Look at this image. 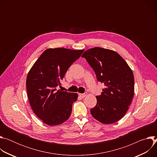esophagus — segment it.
Segmentation results:
<instances>
[{
  "instance_id": "34e87169",
  "label": "esophagus",
  "mask_w": 157,
  "mask_h": 157,
  "mask_svg": "<svg viewBox=\"0 0 157 157\" xmlns=\"http://www.w3.org/2000/svg\"><path fill=\"white\" fill-rule=\"evenodd\" d=\"M86 95H87V94H79V96H80V97H81V98H84V97H86Z\"/></svg>"
}]
</instances>
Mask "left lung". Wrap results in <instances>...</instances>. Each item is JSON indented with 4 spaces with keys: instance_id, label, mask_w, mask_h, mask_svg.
I'll list each match as a JSON object with an SVG mask.
<instances>
[{
    "instance_id": "8db88e82",
    "label": "left lung",
    "mask_w": 157,
    "mask_h": 157,
    "mask_svg": "<svg viewBox=\"0 0 157 157\" xmlns=\"http://www.w3.org/2000/svg\"><path fill=\"white\" fill-rule=\"evenodd\" d=\"M94 71L98 81L103 83L91 115L102 124H110L122 119L134 94V77L131 68L115 51L95 47L82 55Z\"/></svg>"
}]
</instances>
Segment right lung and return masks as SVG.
Segmentation results:
<instances>
[{
	"label": "right lung",
	"mask_w": 157,
	"mask_h": 157,
	"mask_svg": "<svg viewBox=\"0 0 157 157\" xmlns=\"http://www.w3.org/2000/svg\"><path fill=\"white\" fill-rule=\"evenodd\" d=\"M84 50L63 48L44 51L29 71L26 86L31 107L44 124L59 125L70 117L77 93L57 90L67 70Z\"/></svg>",
	"instance_id": "right-lung-1"
}]
</instances>
